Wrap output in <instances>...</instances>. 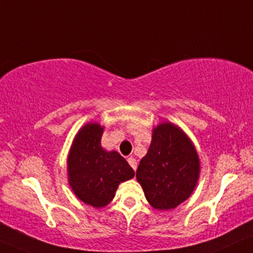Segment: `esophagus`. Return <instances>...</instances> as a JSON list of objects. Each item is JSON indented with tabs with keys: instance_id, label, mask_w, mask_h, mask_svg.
Here are the masks:
<instances>
[{
	"instance_id": "1",
	"label": "esophagus",
	"mask_w": 253,
	"mask_h": 253,
	"mask_svg": "<svg viewBox=\"0 0 253 253\" xmlns=\"http://www.w3.org/2000/svg\"><path fill=\"white\" fill-rule=\"evenodd\" d=\"M127 161H128V164H129L130 167H132L134 170H135V169H136V160L134 159L133 156H130V158L127 159Z\"/></svg>"
}]
</instances>
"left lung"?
<instances>
[{
  "instance_id": "1",
  "label": "left lung",
  "mask_w": 253,
  "mask_h": 253,
  "mask_svg": "<svg viewBox=\"0 0 253 253\" xmlns=\"http://www.w3.org/2000/svg\"><path fill=\"white\" fill-rule=\"evenodd\" d=\"M198 176L200 159L187 134L171 123L158 125L136 170L150 206L158 210L180 206L194 191Z\"/></svg>"
}]
</instances>
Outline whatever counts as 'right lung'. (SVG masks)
<instances>
[{"instance_id": "add662e5", "label": "right lung", "mask_w": 253, "mask_h": 253, "mask_svg": "<svg viewBox=\"0 0 253 253\" xmlns=\"http://www.w3.org/2000/svg\"><path fill=\"white\" fill-rule=\"evenodd\" d=\"M103 132L99 124H86L77 133L68 156L70 187L79 200L94 208L107 206L118 185L134 177L132 167L119 153L101 147Z\"/></svg>"}]
</instances>
